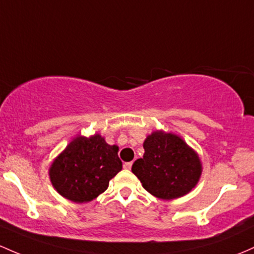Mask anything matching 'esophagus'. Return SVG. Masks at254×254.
Wrapping results in <instances>:
<instances>
[{
    "instance_id": "obj_1",
    "label": "esophagus",
    "mask_w": 254,
    "mask_h": 254,
    "mask_svg": "<svg viewBox=\"0 0 254 254\" xmlns=\"http://www.w3.org/2000/svg\"><path fill=\"white\" fill-rule=\"evenodd\" d=\"M131 166H132V161H129V163H125L124 164V168L127 169V170L131 169Z\"/></svg>"
}]
</instances>
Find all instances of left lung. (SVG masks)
Returning a JSON list of instances; mask_svg holds the SVG:
<instances>
[{
	"mask_svg": "<svg viewBox=\"0 0 254 254\" xmlns=\"http://www.w3.org/2000/svg\"><path fill=\"white\" fill-rule=\"evenodd\" d=\"M143 148V158L133 163L131 171L150 194L171 200L183 196L196 186L201 163L182 138L154 131L146 138Z\"/></svg>",
	"mask_w": 254,
	"mask_h": 254,
	"instance_id": "obj_1",
	"label": "left lung"
}]
</instances>
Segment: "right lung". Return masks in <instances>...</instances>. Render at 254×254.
<instances>
[{"label":"right lung","mask_w":254,"mask_h":254,"mask_svg":"<svg viewBox=\"0 0 254 254\" xmlns=\"http://www.w3.org/2000/svg\"><path fill=\"white\" fill-rule=\"evenodd\" d=\"M118 147L100 135L79 136L66 147L49 170L50 181L60 195L73 202H88L104 193L121 171Z\"/></svg>","instance_id":"right-lung-1"}]
</instances>
